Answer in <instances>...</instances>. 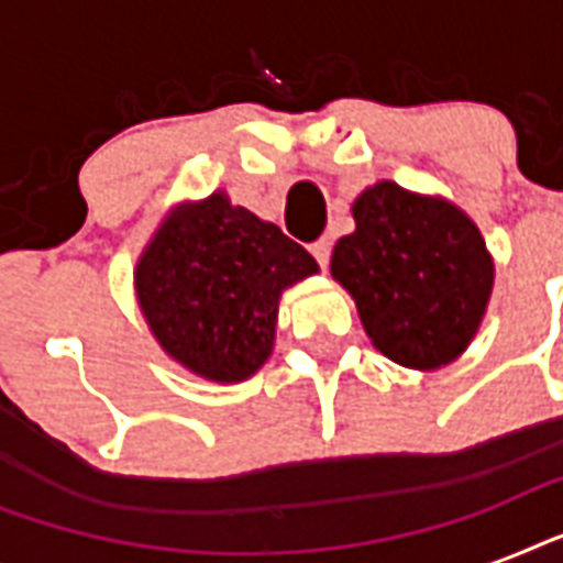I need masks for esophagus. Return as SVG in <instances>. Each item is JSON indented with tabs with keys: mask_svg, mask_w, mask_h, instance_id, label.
<instances>
[{
	"mask_svg": "<svg viewBox=\"0 0 563 563\" xmlns=\"http://www.w3.org/2000/svg\"><path fill=\"white\" fill-rule=\"evenodd\" d=\"M309 251H312V256H316L318 260V265H321V268H327V263H330V251H333V242H330V239H318V242H312V245H309Z\"/></svg>",
	"mask_w": 563,
	"mask_h": 563,
	"instance_id": "34e87169",
	"label": "esophagus"
}]
</instances>
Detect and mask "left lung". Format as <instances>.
Returning a JSON list of instances; mask_svg holds the SVG:
<instances>
[{
  "instance_id": "obj_1",
  "label": "left lung",
  "mask_w": 563,
  "mask_h": 563,
  "mask_svg": "<svg viewBox=\"0 0 563 563\" xmlns=\"http://www.w3.org/2000/svg\"><path fill=\"white\" fill-rule=\"evenodd\" d=\"M353 219L330 272L356 300L376 351L418 371L459 360L494 289V260L471 216L379 180L353 201Z\"/></svg>"
}]
</instances>
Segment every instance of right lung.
Returning <instances> with one entry per match:
<instances>
[{
  "label": "right lung",
  "instance_id": "right-lung-1",
  "mask_svg": "<svg viewBox=\"0 0 563 563\" xmlns=\"http://www.w3.org/2000/svg\"><path fill=\"white\" fill-rule=\"evenodd\" d=\"M316 272V260L277 224L212 192L161 221L134 289L172 360L212 383H242L272 356L283 289Z\"/></svg>",
  "mask_w": 563,
  "mask_h": 563
}]
</instances>
